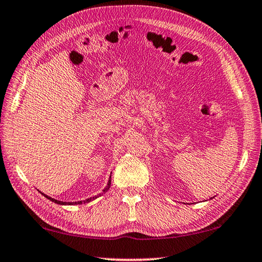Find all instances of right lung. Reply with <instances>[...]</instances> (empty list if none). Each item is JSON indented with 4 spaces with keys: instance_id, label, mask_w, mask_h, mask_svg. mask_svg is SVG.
Returning <instances> with one entry per match:
<instances>
[{
    "instance_id": "obj_1",
    "label": "right lung",
    "mask_w": 262,
    "mask_h": 262,
    "mask_svg": "<svg viewBox=\"0 0 262 262\" xmlns=\"http://www.w3.org/2000/svg\"><path fill=\"white\" fill-rule=\"evenodd\" d=\"M110 187H111V178H110V180H108V184H107V186H106V188L103 189L102 191L103 192H106L108 189H110ZM41 192V191H39ZM42 195H44L47 197L48 200H50V201H52V202H54V203H57V204H60V205H73V204H85V203H89V202H91V201H93L95 199H97V197H99L100 196V194L99 195H97V196H93V197H91V199H88V200H85V201H80V202H61V201H57V200H54V199H52V197H50V196H48V195H46V194H43V192H41Z\"/></svg>"
}]
</instances>
